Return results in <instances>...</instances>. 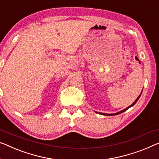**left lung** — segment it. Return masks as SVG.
I'll return each mask as SVG.
<instances>
[{
    "label": "left lung",
    "instance_id": "1",
    "mask_svg": "<svg viewBox=\"0 0 159 159\" xmlns=\"http://www.w3.org/2000/svg\"><path fill=\"white\" fill-rule=\"evenodd\" d=\"M141 95V94H140V95H139V97H138V98H136V101H134V103H133L131 104V106H129V107H127L126 108H125V109H124V110H123V111H120V112H118V113H113V114H107V113H100V114H101V115H104V116H114V115H118V114H120V113H123V112H124V111H126V110H128V109H129V108H131V106H134V105H135V103H136L137 102V101H138V100H139V98H140ZM96 113H98V112H96Z\"/></svg>",
    "mask_w": 159,
    "mask_h": 159
}]
</instances>
